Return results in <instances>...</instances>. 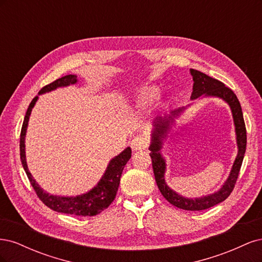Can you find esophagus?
Instances as JSON below:
<instances>
[{"mask_svg":"<svg viewBox=\"0 0 262 262\" xmlns=\"http://www.w3.org/2000/svg\"><path fill=\"white\" fill-rule=\"evenodd\" d=\"M131 146L134 150L146 149L148 146V140L143 136H138L131 141Z\"/></svg>","mask_w":262,"mask_h":262,"instance_id":"34e87169","label":"esophagus"}]
</instances>
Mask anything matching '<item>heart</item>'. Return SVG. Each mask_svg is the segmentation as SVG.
I'll list each match as a JSON object with an SVG mask.
<instances>
[{
    "label": "heart",
    "instance_id": "1",
    "mask_svg": "<svg viewBox=\"0 0 262 262\" xmlns=\"http://www.w3.org/2000/svg\"><path fill=\"white\" fill-rule=\"evenodd\" d=\"M158 95H160V90L156 86H146L141 90L139 98L141 102L148 105L152 104V102H154L158 98Z\"/></svg>",
    "mask_w": 262,
    "mask_h": 262
}]
</instances>
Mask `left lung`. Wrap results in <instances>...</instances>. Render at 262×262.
<instances>
[{
  "label": "left lung",
  "instance_id": "8db88e82",
  "mask_svg": "<svg viewBox=\"0 0 262 262\" xmlns=\"http://www.w3.org/2000/svg\"><path fill=\"white\" fill-rule=\"evenodd\" d=\"M190 74L193 80L192 94L190 99L194 100L202 97H215L224 100L231 108L233 121L235 125L236 133V143L238 152L232 166L231 172L217 191L214 193L203 195L200 198H186L177 193L166 184L165 172H166V160L162 154V148L164 142L168 138V134L175 124L176 119L185 112L187 107H181L175 110H171L169 114H166L162 117H157L153 121V130L150 134V144L148 149L150 150L149 156L152 158V166L154 176L158 189L161 193L169 203L175 207L187 210V211H201L214 207L215 204L223 202L226 198L231 194L235 187L237 177L242 167L244 155L246 152V144H247V136H246V126L243 117L242 107L239 100L237 98L234 92L226 87L223 83L210 77L200 71L190 69ZM190 106V105H188Z\"/></svg>",
  "mask_w": 262,
  "mask_h": 262
}]
</instances>
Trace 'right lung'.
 <instances>
[{"label": "right lung", "instance_id": "add662e5", "mask_svg": "<svg viewBox=\"0 0 262 262\" xmlns=\"http://www.w3.org/2000/svg\"><path fill=\"white\" fill-rule=\"evenodd\" d=\"M78 82L77 76L74 74H69L58 78L39 91L38 96H36L29 104V107L26 112V116L24 118V122L20 132V141H19V149H20V161L24 169L26 171V175L30 181L31 186L35 189V191L47 207L51 210L59 212V213H67L73 214V215H82V216H94L97 215L101 211L107 209L110 203H112L117 194L119 184H120V177L125 164L131 158V148L128 146L123 149L120 154H118L114 158L110 160L107 168L104 172V175L97 182V185L92 188L89 192L78 194L75 196H64V195H57L50 194L47 191H43V189L39 186L36 180L31 175L27 162H26V152H25V138L27 132V126L31 110L35 107L36 102L39 98V95L49 93L59 89V87H67L70 85H74Z\"/></svg>", "mask_w": 262, "mask_h": 262}]
</instances>
